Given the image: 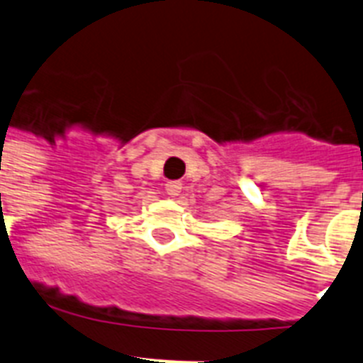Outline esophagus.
Instances as JSON below:
<instances>
[{"label": "esophagus", "instance_id": "esophagus-1", "mask_svg": "<svg viewBox=\"0 0 363 363\" xmlns=\"http://www.w3.org/2000/svg\"><path fill=\"white\" fill-rule=\"evenodd\" d=\"M165 191L169 196H178L179 192H182V182H167L165 184Z\"/></svg>", "mask_w": 363, "mask_h": 363}]
</instances>
